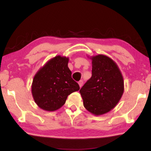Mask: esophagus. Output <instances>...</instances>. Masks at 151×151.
<instances>
[{
  "instance_id": "1",
  "label": "esophagus",
  "mask_w": 151,
  "mask_h": 151,
  "mask_svg": "<svg viewBox=\"0 0 151 151\" xmlns=\"http://www.w3.org/2000/svg\"><path fill=\"white\" fill-rule=\"evenodd\" d=\"M78 84H79V86L80 87H82V85H83V81L82 80V81H80L79 82H78Z\"/></svg>"
}]
</instances>
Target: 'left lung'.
Returning a JSON list of instances; mask_svg holds the SVG:
<instances>
[{
	"mask_svg": "<svg viewBox=\"0 0 151 151\" xmlns=\"http://www.w3.org/2000/svg\"><path fill=\"white\" fill-rule=\"evenodd\" d=\"M92 76L80 90L84 108L95 115L106 114L119 102L124 81L117 63L103 54L89 57Z\"/></svg>",
	"mask_w": 151,
	"mask_h": 151,
	"instance_id": "8db88e82",
	"label": "left lung"
}]
</instances>
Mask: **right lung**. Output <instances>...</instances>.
I'll return each mask as SVG.
<instances>
[{
    "label": "right lung",
    "mask_w": 151,
    "mask_h": 151,
    "mask_svg": "<svg viewBox=\"0 0 151 151\" xmlns=\"http://www.w3.org/2000/svg\"><path fill=\"white\" fill-rule=\"evenodd\" d=\"M69 58H52L38 70L32 84V94L36 104L43 110L53 111L65 103L68 95L80 89L71 77Z\"/></svg>",
    "instance_id": "right-lung-1"
}]
</instances>
